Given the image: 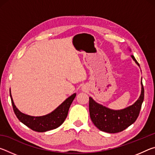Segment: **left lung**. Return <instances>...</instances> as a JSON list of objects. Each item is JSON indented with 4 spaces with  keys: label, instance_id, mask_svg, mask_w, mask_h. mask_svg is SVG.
<instances>
[{
    "label": "left lung",
    "instance_id": "obj_1",
    "mask_svg": "<svg viewBox=\"0 0 155 155\" xmlns=\"http://www.w3.org/2000/svg\"><path fill=\"white\" fill-rule=\"evenodd\" d=\"M130 51V49H129ZM133 61L139 67L135 57L131 55ZM142 79V78H141ZM141 90L139 98L134 104L127 108L120 110H114L103 106L90 97L89 109L90 117L94 124L99 130L109 133H116L121 132L129 126L133 124L138 117L144 98V89L141 82Z\"/></svg>",
    "mask_w": 155,
    "mask_h": 155
}]
</instances>
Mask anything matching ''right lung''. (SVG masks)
<instances>
[{"label": "right lung", "instance_id": "1", "mask_svg": "<svg viewBox=\"0 0 155 155\" xmlns=\"http://www.w3.org/2000/svg\"><path fill=\"white\" fill-rule=\"evenodd\" d=\"M9 92L13 109L18 120L33 130L41 133L55 129L64 123L68 115L70 107L77 95L76 93L73 94L67 99H65L54 111L48 114L41 116H31L19 111L13 101L11 89H9Z\"/></svg>", "mask_w": 155, "mask_h": 155}]
</instances>
